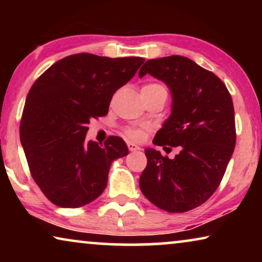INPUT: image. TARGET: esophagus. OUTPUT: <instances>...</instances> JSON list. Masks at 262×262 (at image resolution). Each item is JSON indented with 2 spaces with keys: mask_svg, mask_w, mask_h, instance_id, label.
Listing matches in <instances>:
<instances>
[{
  "mask_svg": "<svg viewBox=\"0 0 262 262\" xmlns=\"http://www.w3.org/2000/svg\"><path fill=\"white\" fill-rule=\"evenodd\" d=\"M127 148L130 151H137V150H141V148H139L138 145L134 144V143H127Z\"/></svg>",
  "mask_w": 262,
  "mask_h": 262,
  "instance_id": "1",
  "label": "esophagus"
}]
</instances>
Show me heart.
<instances>
[{
    "instance_id": "1",
    "label": "heart",
    "mask_w": 262,
    "mask_h": 262,
    "mask_svg": "<svg viewBox=\"0 0 262 262\" xmlns=\"http://www.w3.org/2000/svg\"><path fill=\"white\" fill-rule=\"evenodd\" d=\"M142 89H164V88L161 84L151 83V84L144 85ZM123 134L126 136L130 141L142 142L146 136V128L142 126H127L123 130Z\"/></svg>"
}]
</instances>
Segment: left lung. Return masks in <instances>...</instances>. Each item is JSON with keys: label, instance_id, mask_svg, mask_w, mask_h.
I'll return each mask as SVG.
<instances>
[{"label": "left lung", "instance_id": "obj_1", "mask_svg": "<svg viewBox=\"0 0 262 262\" xmlns=\"http://www.w3.org/2000/svg\"><path fill=\"white\" fill-rule=\"evenodd\" d=\"M146 74L163 81L173 98L170 116L152 143L163 149L179 146L180 152L170 160L145 149L148 164L139 187L160 209L186 212L213 194L234 152L232 99L220 77L187 57L146 60L138 75Z\"/></svg>", "mask_w": 262, "mask_h": 262}]
</instances>
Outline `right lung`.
Instances as JSON below:
<instances>
[{
    "label": "right lung",
    "mask_w": 262,
    "mask_h": 262,
    "mask_svg": "<svg viewBox=\"0 0 262 262\" xmlns=\"http://www.w3.org/2000/svg\"><path fill=\"white\" fill-rule=\"evenodd\" d=\"M144 60L77 53L56 62L31 87L21 144L32 178L55 205L75 209L92 203L106 188L113 161L128 154L120 137L99 145L85 142V134L92 118L108 113L114 93Z\"/></svg>",
    "instance_id": "add662e5"
}]
</instances>
